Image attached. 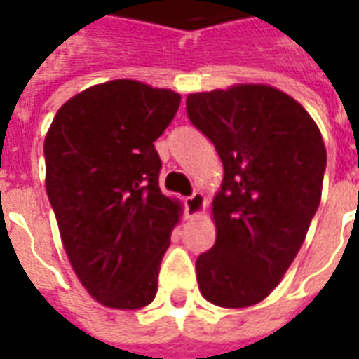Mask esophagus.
<instances>
[{"label": "esophagus", "mask_w": 359, "mask_h": 359, "mask_svg": "<svg viewBox=\"0 0 359 359\" xmlns=\"http://www.w3.org/2000/svg\"><path fill=\"white\" fill-rule=\"evenodd\" d=\"M184 203H187L188 217H198L205 210V196L202 192H194L192 196H188Z\"/></svg>", "instance_id": "1"}]
</instances>
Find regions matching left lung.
<instances>
[{
  "label": "left lung",
  "instance_id": "obj_1",
  "mask_svg": "<svg viewBox=\"0 0 359 359\" xmlns=\"http://www.w3.org/2000/svg\"><path fill=\"white\" fill-rule=\"evenodd\" d=\"M187 111L225 169L211 203L217 241L196 259L198 286L219 308H250L275 290L306 241L323 190V136L269 84L194 92Z\"/></svg>",
  "mask_w": 359,
  "mask_h": 359
}]
</instances>
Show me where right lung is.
Segmentation results:
<instances>
[{
	"label": "right lung",
	"instance_id": "right-lung-1",
	"mask_svg": "<svg viewBox=\"0 0 359 359\" xmlns=\"http://www.w3.org/2000/svg\"><path fill=\"white\" fill-rule=\"evenodd\" d=\"M180 94L140 81L103 82L67 100L43 142L46 190L74 275L105 308L140 309L182 203L161 194L154 142Z\"/></svg>",
	"mask_w": 359,
	"mask_h": 359
}]
</instances>
